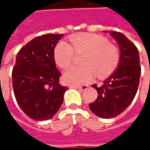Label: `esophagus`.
I'll list each match as a JSON object with an SVG mask.
<instances>
[{"mask_svg":"<svg viewBox=\"0 0 150 150\" xmlns=\"http://www.w3.org/2000/svg\"><path fill=\"white\" fill-rule=\"evenodd\" d=\"M72 88H75V89L78 90H85L87 89L88 88V85H83V86H80V87H78V86H72Z\"/></svg>","mask_w":150,"mask_h":150,"instance_id":"34e87169","label":"esophagus"}]
</instances>
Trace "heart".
Here are the masks:
<instances>
[{"instance_id":"1","label":"heart","mask_w":150,"mask_h":150,"mask_svg":"<svg viewBox=\"0 0 150 150\" xmlns=\"http://www.w3.org/2000/svg\"><path fill=\"white\" fill-rule=\"evenodd\" d=\"M72 46L61 41L55 46L53 56L61 68L71 66L76 54H84L81 67H72L63 74V81L68 85H79L89 82L96 75L105 78L117 68L120 59L118 49L106 38L98 35L83 33L70 38Z\"/></svg>"}]
</instances>
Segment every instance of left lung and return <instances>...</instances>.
<instances>
[{"mask_svg":"<svg viewBox=\"0 0 150 150\" xmlns=\"http://www.w3.org/2000/svg\"><path fill=\"white\" fill-rule=\"evenodd\" d=\"M120 49V59L116 71L101 87L93 84L98 98L89 104L95 115L103 118L118 116L129 106L135 97L141 73L139 51L123 33L110 32Z\"/></svg>","mask_w":150,"mask_h":150,"instance_id":"left-lung-1","label":"left lung"}]
</instances>
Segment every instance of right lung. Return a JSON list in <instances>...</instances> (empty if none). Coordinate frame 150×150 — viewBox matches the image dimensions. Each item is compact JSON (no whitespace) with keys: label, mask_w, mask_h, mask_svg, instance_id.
I'll list each match as a JSON object with an SVG mask.
<instances>
[{"label":"right lung","mask_w":150,"mask_h":150,"mask_svg":"<svg viewBox=\"0 0 150 150\" xmlns=\"http://www.w3.org/2000/svg\"><path fill=\"white\" fill-rule=\"evenodd\" d=\"M62 34H46L32 39L16 55L12 70L15 97L21 110L34 120L52 118L63 102L67 88L59 83L55 46Z\"/></svg>","instance_id":"right-lung-1"}]
</instances>
